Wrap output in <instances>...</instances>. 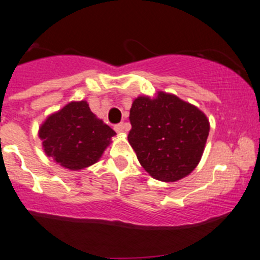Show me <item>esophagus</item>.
Wrapping results in <instances>:
<instances>
[{
	"instance_id": "esophagus-1",
	"label": "esophagus",
	"mask_w": 260,
	"mask_h": 260,
	"mask_svg": "<svg viewBox=\"0 0 260 260\" xmlns=\"http://www.w3.org/2000/svg\"><path fill=\"white\" fill-rule=\"evenodd\" d=\"M115 131H116L117 133H122L124 131V123L123 122H121V123H117L116 126H115Z\"/></svg>"
}]
</instances>
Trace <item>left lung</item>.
<instances>
[{
    "mask_svg": "<svg viewBox=\"0 0 260 260\" xmlns=\"http://www.w3.org/2000/svg\"><path fill=\"white\" fill-rule=\"evenodd\" d=\"M128 142L152 178L176 181L195 170L209 133L201 110L173 94L138 96L129 111Z\"/></svg>",
    "mask_w": 260,
    "mask_h": 260,
    "instance_id": "left-lung-1",
    "label": "left lung"
}]
</instances>
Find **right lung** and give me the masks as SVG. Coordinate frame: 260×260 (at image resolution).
I'll list each match as a JSON object with an SVG mask.
<instances>
[{"mask_svg": "<svg viewBox=\"0 0 260 260\" xmlns=\"http://www.w3.org/2000/svg\"><path fill=\"white\" fill-rule=\"evenodd\" d=\"M115 134L83 100L69 103L51 115L39 132L46 155L71 171L95 164Z\"/></svg>", "mask_w": 260, "mask_h": 260, "instance_id": "right-lung-1", "label": "right lung"}]
</instances>
